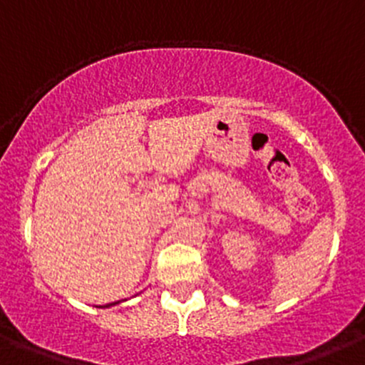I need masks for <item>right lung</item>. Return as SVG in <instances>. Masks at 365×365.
<instances>
[{
  "label": "right lung",
  "mask_w": 365,
  "mask_h": 365,
  "mask_svg": "<svg viewBox=\"0 0 365 365\" xmlns=\"http://www.w3.org/2000/svg\"><path fill=\"white\" fill-rule=\"evenodd\" d=\"M108 306H111V304H106V308H108Z\"/></svg>",
  "instance_id": "obj_1"
}]
</instances>
